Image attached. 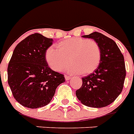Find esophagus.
Wrapping results in <instances>:
<instances>
[{
	"instance_id": "obj_1",
	"label": "esophagus",
	"mask_w": 134,
	"mask_h": 134,
	"mask_svg": "<svg viewBox=\"0 0 134 134\" xmlns=\"http://www.w3.org/2000/svg\"><path fill=\"white\" fill-rule=\"evenodd\" d=\"M65 80H66V81H68V80H69V79H71V76H70L65 75Z\"/></svg>"
}]
</instances>
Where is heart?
Segmentation results:
<instances>
[{
    "instance_id": "heart-1",
    "label": "heart",
    "mask_w": 134,
    "mask_h": 134,
    "mask_svg": "<svg viewBox=\"0 0 134 134\" xmlns=\"http://www.w3.org/2000/svg\"><path fill=\"white\" fill-rule=\"evenodd\" d=\"M58 47L51 46L46 51V60L55 71L67 70L74 74L87 75L97 69L102 60V51L97 42L81 37L61 41Z\"/></svg>"
}]
</instances>
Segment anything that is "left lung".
<instances>
[{"mask_svg":"<svg viewBox=\"0 0 134 134\" xmlns=\"http://www.w3.org/2000/svg\"><path fill=\"white\" fill-rule=\"evenodd\" d=\"M83 37L93 39L99 44L102 60L93 73L82 78L83 83L76 91V95L86 106L105 107L114 102L122 91L126 76L124 56L116 43L100 32Z\"/></svg>","mask_w":134,"mask_h":134,"instance_id":"1","label":"left lung"}]
</instances>
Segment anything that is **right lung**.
<instances>
[{"mask_svg":"<svg viewBox=\"0 0 134 134\" xmlns=\"http://www.w3.org/2000/svg\"><path fill=\"white\" fill-rule=\"evenodd\" d=\"M53 40L35 33L16 45L7 67V81L13 97L22 106L37 108L51 101L64 75L48 66L46 51Z\"/></svg>","mask_w":134,"mask_h":134,"instance_id":"1","label":"right lung"}]
</instances>
